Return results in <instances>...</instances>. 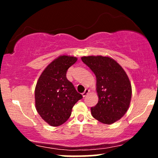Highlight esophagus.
<instances>
[{"label":"esophagus","instance_id":"obj_1","mask_svg":"<svg viewBox=\"0 0 158 158\" xmlns=\"http://www.w3.org/2000/svg\"><path fill=\"white\" fill-rule=\"evenodd\" d=\"M89 92H90V90H88V89H85V91L83 92V93H82V97H86V96L88 95V93H89Z\"/></svg>","mask_w":158,"mask_h":158}]
</instances>
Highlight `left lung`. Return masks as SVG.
Returning a JSON list of instances; mask_svg holds the SVG:
<instances>
[{"mask_svg": "<svg viewBox=\"0 0 158 158\" xmlns=\"http://www.w3.org/2000/svg\"><path fill=\"white\" fill-rule=\"evenodd\" d=\"M81 61L97 78L98 103L90 108L92 116L104 124L120 119L129 108L131 85L125 70L108 56H83Z\"/></svg>", "mask_w": 158, "mask_h": 158, "instance_id": "obj_1", "label": "left lung"}]
</instances>
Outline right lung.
<instances>
[{
  "mask_svg": "<svg viewBox=\"0 0 158 158\" xmlns=\"http://www.w3.org/2000/svg\"><path fill=\"white\" fill-rule=\"evenodd\" d=\"M77 58L60 56L48 65L40 76L35 89V108L46 123L59 126L71 115L72 108L82 96L77 91L66 73Z\"/></svg>",
  "mask_w": 158,
  "mask_h": 158,
  "instance_id": "right-lung-1",
  "label": "right lung"
}]
</instances>
